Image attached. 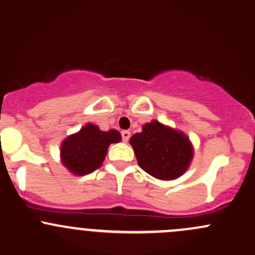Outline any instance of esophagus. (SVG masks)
Returning a JSON list of instances; mask_svg holds the SVG:
<instances>
[{
    "instance_id": "obj_1",
    "label": "esophagus",
    "mask_w": 255,
    "mask_h": 255,
    "mask_svg": "<svg viewBox=\"0 0 255 255\" xmlns=\"http://www.w3.org/2000/svg\"><path fill=\"white\" fill-rule=\"evenodd\" d=\"M130 136H131L130 131L125 130V131H123V132H122V137H123V141H124L125 143H127V142L128 141V138H130Z\"/></svg>"
}]
</instances>
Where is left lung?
Returning a JSON list of instances; mask_svg holds the SVG:
<instances>
[{
  "label": "left lung",
  "mask_w": 255,
  "mask_h": 255,
  "mask_svg": "<svg viewBox=\"0 0 255 255\" xmlns=\"http://www.w3.org/2000/svg\"><path fill=\"white\" fill-rule=\"evenodd\" d=\"M139 167L160 181L179 178L189 168L194 147L182 131L151 120L130 138Z\"/></svg>",
  "instance_id": "obj_1"
}]
</instances>
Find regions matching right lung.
Segmentation results:
<instances>
[{"label": "right lung", "mask_w": 255, "mask_h": 255, "mask_svg": "<svg viewBox=\"0 0 255 255\" xmlns=\"http://www.w3.org/2000/svg\"><path fill=\"white\" fill-rule=\"evenodd\" d=\"M122 141L119 131L111 128L100 130L95 124L88 123L78 132L67 136L60 145L62 165L76 176L89 174L101 167L112 143Z\"/></svg>", "instance_id": "obj_1"}]
</instances>
